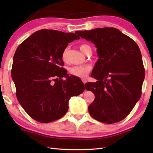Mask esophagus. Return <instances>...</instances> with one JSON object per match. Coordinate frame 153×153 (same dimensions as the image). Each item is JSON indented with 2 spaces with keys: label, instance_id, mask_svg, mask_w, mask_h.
<instances>
[{
  "label": "esophagus",
  "instance_id": "34e87169",
  "mask_svg": "<svg viewBox=\"0 0 153 153\" xmlns=\"http://www.w3.org/2000/svg\"><path fill=\"white\" fill-rule=\"evenodd\" d=\"M82 82L84 83V84H86V83L87 82V80H86V79H82Z\"/></svg>",
  "mask_w": 153,
  "mask_h": 153
}]
</instances>
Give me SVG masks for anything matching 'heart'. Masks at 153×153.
I'll return each mask as SVG.
<instances>
[{"mask_svg": "<svg viewBox=\"0 0 153 153\" xmlns=\"http://www.w3.org/2000/svg\"><path fill=\"white\" fill-rule=\"evenodd\" d=\"M90 48L89 46L86 45H82L79 46V49L83 53L86 55L88 49ZM67 53H68V48H65L62 53V59L63 61H66ZM92 67L90 65H77L73 66L69 69V74L72 76H76L77 77H81L84 78L86 77L87 75L91 71Z\"/></svg>", "mask_w": 153, "mask_h": 153, "instance_id": "b5f03b06", "label": "heart"}]
</instances>
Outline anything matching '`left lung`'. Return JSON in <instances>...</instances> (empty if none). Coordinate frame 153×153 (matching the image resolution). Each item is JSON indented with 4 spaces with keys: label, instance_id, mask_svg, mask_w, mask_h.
I'll list each match as a JSON object with an SVG mask.
<instances>
[{
    "label": "left lung",
    "instance_id": "left-lung-1",
    "mask_svg": "<svg viewBox=\"0 0 153 153\" xmlns=\"http://www.w3.org/2000/svg\"><path fill=\"white\" fill-rule=\"evenodd\" d=\"M76 33L94 44L99 57L91 74L97 81L85 84L95 95L88 107L90 115L107 124L123 120L142 94L145 71L138 45L114 27Z\"/></svg>",
    "mask_w": 153,
    "mask_h": 153
}]
</instances>
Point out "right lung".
Here are the masks:
<instances>
[{
    "label": "right lung",
    "instance_id": "obj_1",
    "mask_svg": "<svg viewBox=\"0 0 153 153\" xmlns=\"http://www.w3.org/2000/svg\"><path fill=\"white\" fill-rule=\"evenodd\" d=\"M79 37L54 30L37 31L18 46L11 76L22 107L33 120L50 123L65 115L71 97L84 91L79 78L69 76L62 67V53ZM67 76L68 79H62Z\"/></svg>",
    "mask_w": 153,
    "mask_h": 153
}]
</instances>
